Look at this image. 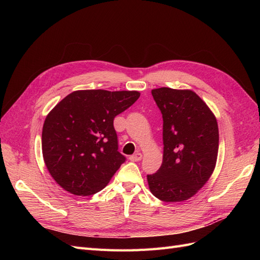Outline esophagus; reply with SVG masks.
Here are the masks:
<instances>
[{
  "mask_svg": "<svg viewBox=\"0 0 260 260\" xmlns=\"http://www.w3.org/2000/svg\"><path fill=\"white\" fill-rule=\"evenodd\" d=\"M129 159L132 160V161H140L141 159H142V154L138 152V153H136V154H133L132 156H130Z\"/></svg>",
  "mask_w": 260,
  "mask_h": 260,
  "instance_id": "1",
  "label": "esophagus"
}]
</instances>
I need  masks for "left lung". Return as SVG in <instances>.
Masks as SVG:
<instances>
[{
	"mask_svg": "<svg viewBox=\"0 0 260 260\" xmlns=\"http://www.w3.org/2000/svg\"><path fill=\"white\" fill-rule=\"evenodd\" d=\"M152 95L162 115L160 168L147 175L152 194L162 202H183L199 192L216 167L219 130L215 115L191 90L159 88Z\"/></svg>",
	"mask_w": 260,
	"mask_h": 260,
	"instance_id": "1",
	"label": "left lung"
}]
</instances>
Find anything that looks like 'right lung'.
I'll return each instance as SVG.
<instances>
[{
  "mask_svg": "<svg viewBox=\"0 0 260 260\" xmlns=\"http://www.w3.org/2000/svg\"><path fill=\"white\" fill-rule=\"evenodd\" d=\"M139 98L138 91L80 90L52 109L42 129V154L56 183L80 196L103 190L125 160L114 118Z\"/></svg>",
  "mask_w": 260,
  "mask_h": 260,
  "instance_id": "add662e5",
  "label": "right lung"
}]
</instances>
